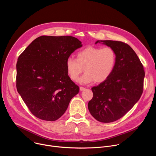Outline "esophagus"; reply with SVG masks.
Instances as JSON below:
<instances>
[{
	"label": "esophagus",
	"instance_id": "esophagus-1",
	"mask_svg": "<svg viewBox=\"0 0 156 156\" xmlns=\"http://www.w3.org/2000/svg\"><path fill=\"white\" fill-rule=\"evenodd\" d=\"M85 87H80V90L81 91H83V90H85Z\"/></svg>",
	"mask_w": 156,
	"mask_h": 156
}]
</instances>
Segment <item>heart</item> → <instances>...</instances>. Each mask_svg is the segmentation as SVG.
<instances>
[{"instance_id":"b5f03b06","label":"heart","mask_w":156,"mask_h":156,"mask_svg":"<svg viewBox=\"0 0 156 156\" xmlns=\"http://www.w3.org/2000/svg\"><path fill=\"white\" fill-rule=\"evenodd\" d=\"M116 60V54L112 48L89 46L76 54V59L71 57L66 59L65 68L68 76L73 81H78L84 70L86 73L81 78V83L94 81L99 83L112 75Z\"/></svg>"}]
</instances>
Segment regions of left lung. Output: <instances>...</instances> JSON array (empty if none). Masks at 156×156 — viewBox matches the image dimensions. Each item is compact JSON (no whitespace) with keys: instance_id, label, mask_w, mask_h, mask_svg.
<instances>
[{"instance_id":"8db88e82","label":"left lung","mask_w":156,"mask_h":156,"mask_svg":"<svg viewBox=\"0 0 156 156\" xmlns=\"http://www.w3.org/2000/svg\"><path fill=\"white\" fill-rule=\"evenodd\" d=\"M112 48L116 54L113 73L104 82L91 88L93 97L88 109L98 121H116L135 105L140 99L145 73L138 55L128 44L117 41H98Z\"/></svg>"}]
</instances>
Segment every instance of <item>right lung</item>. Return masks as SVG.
<instances>
[{
	"label": "right lung",
	"mask_w": 156,
	"mask_h": 156,
	"mask_svg": "<svg viewBox=\"0 0 156 156\" xmlns=\"http://www.w3.org/2000/svg\"><path fill=\"white\" fill-rule=\"evenodd\" d=\"M81 46V42L73 36H41L18 57L17 91L37 118L58 119L79 93V87L66 73L65 62Z\"/></svg>",
	"instance_id": "1"
}]
</instances>
